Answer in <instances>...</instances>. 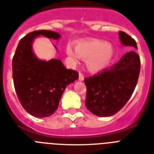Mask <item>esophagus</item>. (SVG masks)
<instances>
[{
    "label": "esophagus",
    "mask_w": 154,
    "mask_h": 154,
    "mask_svg": "<svg viewBox=\"0 0 154 154\" xmlns=\"http://www.w3.org/2000/svg\"><path fill=\"white\" fill-rule=\"evenodd\" d=\"M78 80H79L80 82L84 81V76H83V74H82V72H80L79 73V78H78Z\"/></svg>",
    "instance_id": "1"
}]
</instances>
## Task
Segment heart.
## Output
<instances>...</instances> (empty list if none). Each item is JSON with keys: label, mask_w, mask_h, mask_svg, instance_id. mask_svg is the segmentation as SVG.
Returning a JSON list of instances; mask_svg holds the SVG:
<instances>
[{"label": "heart", "mask_w": 154, "mask_h": 154, "mask_svg": "<svg viewBox=\"0 0 154 154\" xmlns=\"http://www.w3.org/2000/svg\"><path fill=\"white\" fill-rule=\"evenodd\" d=\"M66 53L73 61L80 58L86 60V68L92 72L104 69L112 60L114 49L111 44L100 40L80 41L76 44V49L72 45L66 46Z\"/></svg>", "instance_id": "b5f03b06"}]
</instances>
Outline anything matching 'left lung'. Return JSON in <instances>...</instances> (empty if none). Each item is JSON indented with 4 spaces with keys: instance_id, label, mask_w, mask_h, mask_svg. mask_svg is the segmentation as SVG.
I'll return each instance as SVG.
<instances>
[{
    "instance_id": "1",
    "label": "left lung",
    "mask_w": 154,
    "mask_h": 154,
    "mask_svg": "<svg viewBox=\"0 0 154 154\" xmlns=\"http://www.w3.org/2000/svg\"><path fill=\"white\" fill-rule=\"evenodd\" d=\"M122 45L137 49L136 42L124 32H119ZM138 54L130 51L119 61L94 77L85 79L87 88L85 106L98 117H110L122 109L134 93L140 73Z\"/></svg>"
}]
</instances>
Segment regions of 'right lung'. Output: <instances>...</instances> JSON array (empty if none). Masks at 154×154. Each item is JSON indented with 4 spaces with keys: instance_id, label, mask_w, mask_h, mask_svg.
Masks as SVG:
<instances>
[{
    "instance_id": "1",
    "label": "right lung",
    "mask_w": 154,
    "mask_h": 154,
    "mask_svg": "<svg viewBox=\"0 0 154 154\" xmlns=\"http://www.w3.org/2000/svg\"><path fill=\"white\" fill-rule=\"evenodd\" d=\"M60 38L58 32L38 30L20 40L13 58V78L16 93L23 108L37 117H49L57 109L65 88L78 79V72L67 69L59 59L41 60L32 44L38 37ZM57 49V47L55 46Z\"/></svg>"
}]
</instances>
